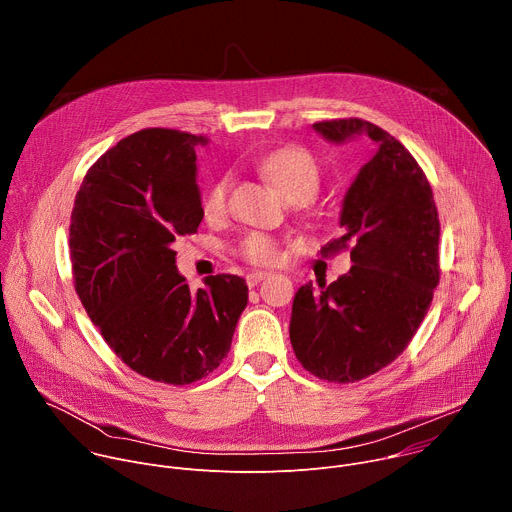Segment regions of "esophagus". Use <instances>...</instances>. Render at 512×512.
Returning <instances> with one entry per match:
<instances>
[{"label": "esophagus", "mask_w": 512, "mask_h": 512, "mask_svg": "<svg viewBox=\"0 0 512 512\" xmlns=\"http://www.w3.org/2000/svg\"><path fill=\"white\" fill-rule=\"evenodd\" d=\"M269 273L267 271H251L249 275H247V285L249 287H255L261 279H265Z\"/></svg>", "instance_id": "34e87169"}]
</instances>
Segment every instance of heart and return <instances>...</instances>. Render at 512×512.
<instances>
[{"label":"heart","instance_id":"heart-1","mask_svg":"<svg viewBox=\"0 0 512 512\" xmlns=\"http://www.w3.org/2000/svg\"><path fill=\"white\" fill-rule=\"evenodd\" d=\"M259 172L287 202H310L320 188V168L316 160L300 148H283L267 154L259 162ZM229 186V180L223 178L208 190L202 206L208 221H216L225 214ZM241 255L251 263H271L277 255V247L271 237L255 233L243 241Z\"/></svg>","mask_w":512,"mask_h":512}]
</instances>
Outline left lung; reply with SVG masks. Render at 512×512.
<instances>
[{"mask_svg": "<svg viewBox=\"0 0 512 512\" xmlns=\"http://www.w3.org/2000/svg\"><path fill=\"white\" fill-rule=\"evenodd\" d=\"M330 143L369 137V162L352 180L340 210L344 235L322 253L350 249L348 273L314 291L298 289L289 340L302 367L330 383L367 379L393 362L423 322L440 281V218L431 186L385 129L362 119L314 123Z\"/></svg>", "mask_w": 512, "mask_h": 512, "instance_id": "left-lung-1", "label": "left lung"}]
</instances>
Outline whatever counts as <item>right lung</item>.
I'll use <instances>...</instances> for the list:
<instances>
[{"label":"right lung","mask_w":512,"mask_h":512,"mask_svg":"<svg viewBox=\"0 0 512 512\" xmlns=\"http://www.w3.org/2000/svg\"><path fill=\"white\" fill-rule=\"evenodd\" d=\"M202 135L141 129L87 172L70 216L77 294L111 350L135 373L190 385L223 362L247 306L243 277L218 273L192 294L174 241L196 233Z\"/></svg>","instance_id":"add662e5"}]
</instances>
